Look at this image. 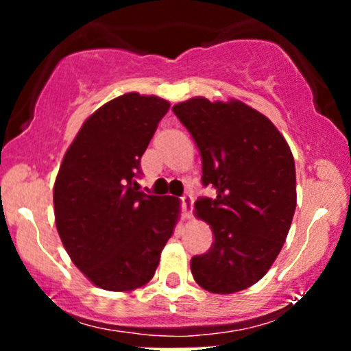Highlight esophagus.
I'll use <instances>...</instances> for the list:
<instances>
[{
	"instance_id": "34e87169",
	"label": "esophagus",
	"mask_w": 351,
	"mask_h": 351,
	"mask_svg": "<svg viewBox=\"0 0 351 351\" xmlns=\"http://www.w3.org/2000/svg\"><path fill=\"white\" fill-rule=\"evenodd\" d=\"M193 203H195V198L191 195H188V193L181 196V209H183V215L186 217H191Z\"/></svg>"
}]
</instances>
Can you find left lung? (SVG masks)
<instances>
[{
  "instance_id": "obj_1",
  "label": "left lung",
  "mask_w": 351,
  "mask_h": 351,
  "mask_svg": "<svg viewBox=\"0 0 351 351\" xmlns=\"http://www.w3.org/2000/svg\"><path fill=\"white\" fill-rule=\"evenodd\" d=\"M173 112L198 145L204 186L196 216L215 243L191 259V274L213 293L251 287L279 256L295 213V163L291 148L267 117L239 100L204 97L176 104Z\"/></svg>"
}]
</instances>
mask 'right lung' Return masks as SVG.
Masks as SVG:
<instances>
[{
	"mask_svg": "<svg viewBox=\"0 0 351 351\" xmlns=\"http://www.w3.org/2000/svg\"><path fill=\"white\" fill-rule=\"evenodd\" d=\"M167 100L136 92L95 110L80 127L54 183L56 226L88 280L125 292L152 279L173 234L180 199L138 191L140 158Z\"/></svg>",
	"mask_w": 351,
	"mask_h": 351,
	"instance_id": "obj_1",
	"label": "right lung"
}]
</instances>
